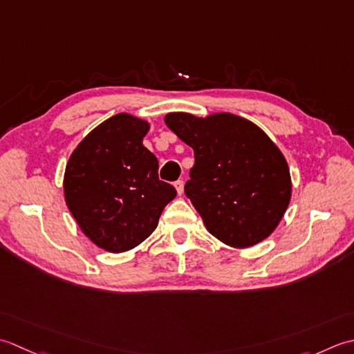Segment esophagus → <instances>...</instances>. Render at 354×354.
I'll use <instances>...</instances> for the list:
<instances>
[{"instance_id":"1","label":"esophagus","mask_w":354,"mask_h":354,"mask_svg":"<svg viewBox=\"0 0 354 354\" xmlns=\"http://www.w3.org/2000/svg\"><path fill=\"white\" fill-rule=\"evenodd\" d=\"M174 186H176V189H177V194H178V196H182V194H183V186H185V183L182 182V180H177V182L174 183Z\"/></svg>"}]
</instances>
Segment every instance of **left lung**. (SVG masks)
<instances>
[{
    "label": "left lung",
    "mask_w": 354,
    "mask_h": 354,
    "mask_svg": "<svg viewBox=\"0 0 354 354\" xmlns=\"http://www.w3.org/2000/svg\"><path fill=\"white\" fill-rule=\"evenodd\" d=\"M165 124L194 149L185 194L209 234L235 249L266 240L292 197L290 169L270 137L230 113H168Z\"/></svg>",
    "instance_id": "left-lung-1"
}]
</instances>
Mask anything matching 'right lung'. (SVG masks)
I'll return each mask as SVG.
<instances>
[{
	"instance_id": "1",
	"label": "right lung",
	"mask_w": 354,
	"mask_h": 354,
	"mask_svg": "<svg viewBox=\"0 0 354 354\" xmlns=\"http://www.w3.org/2000/svg\"><path fill=\"white\" fill-rule=\"evenodd\" d=\"M149 122L119 113L86 134L64 172V198L85 236L111 254L147 240L177 196L158 180L156 156L143 147Z\"/></svg>"
}]
</instances>
